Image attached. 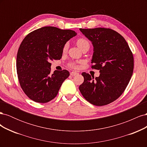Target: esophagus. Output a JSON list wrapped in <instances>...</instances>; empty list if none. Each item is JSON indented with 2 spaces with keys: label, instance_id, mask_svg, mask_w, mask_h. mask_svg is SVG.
I'll return each instance as SVG.
<instances>
[{
  "label": "esophagus",
  "instance_id": "34e87169",
  "mask_svg": "<svg viewBox=\"0 0 147 147\" xmlns=\"http://www.w3.org/2000/svg\"><path fill=\"white\" fill-rule=\"evenodd\" d=\"M77 74H78V73L76 72H70V75H72V76H75V75H77Z\"/></svg>",
  "mask_w": 147,
  "mask_h": 147
}]
</instances>
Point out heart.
<instances>
[{
	"mask_svg": "<svg viewBox=\"0 0 147 147\" xmlns=\"http://www.w3.org/2000/svg\"><path fill=\"white\" fill-rule=\"evenodd\" d=\"M77 45L80 48L82 49L83 48H84V47H88L89 48H90V44L86 38L82 37V38H79L77 40ZM67 48H68V44L66 43L63 48V51L65 52L67 51ZM70 66L72 68H77V65H75L74 63H70Z\"/></svg>",
	"mask_w": 147,
	"mask_h": 147,
	"instance_id": "heart-1",
	"label": "heart"
}]
</instances>
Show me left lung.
<instances>
[{
  "instance_id": "1",
  "label": "left lung",
  "mask_w": 147,
  "mask_h": 147,
  "mask_svg": "<svg viewBox=\"0 0 147 147\" xmlns=\"http://www.w3.org/2000/svg\"><path fill=\"white\" fill-rule=\"evenodd\" d=\"M93 46L92 69L99 70L98 77L82 75L83 83L79 90L91 104L102 106L113 102L122 94L129 82L134 69V58L125 39L116 31L97 28L80 29Z\"/></svg>"
}]
</instances>
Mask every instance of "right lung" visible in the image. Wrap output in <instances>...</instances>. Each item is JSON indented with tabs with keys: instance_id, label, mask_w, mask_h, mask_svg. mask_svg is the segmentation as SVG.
<instances>
[{
	"instance_id": "add662e5",
	"label": "right lung",
	"mask_w": 147,
	"mask_h": 147,
	"mask_svg": "<svg viewBox=\"0 0 147 147\" xmlns=\"http://www.w3.org/2000/svg\"><path fill=\"white\" fill-rule=\"evenodd\" d=\"M77 34L72 30L47 26L24 38L18 51L16 70L21 87L31 100L47 103L57 96L70 74L63 70L51 75L50 61L60 59L65 43Z\"/></svg>"
}]
</instances>
